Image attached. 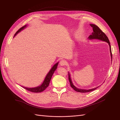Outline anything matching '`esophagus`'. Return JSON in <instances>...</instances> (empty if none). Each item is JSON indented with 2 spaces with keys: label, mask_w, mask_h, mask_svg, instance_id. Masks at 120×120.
<instances>
[{
  "label": "esophagus",
  "mask_w": 120,
  "mask_h": 120,
  "mask_svg": "<svg viewBox=\"0 0 120 120\" xmlns=\"http://www.w3.org/2000/svg\"><path fill=\"white\" fill-rule=\"evenodd\" d=\"M60 64L61 66H65L67 64V62L65 60H62L60 62Z\"/></svg>",
  "instance_id": "1"
}]
</instances>
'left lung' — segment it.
Listing matches in <instances>:
<instances>
[{
  "label": "left lung",
  "mask_w": 120,
  "mask_h": 120,
  "mask_svg": "<svg viewBox=\"0 0 120 120\" xmlns=\"http://www.w3.org/2000/svg\"><path fill=\"white\" fill-rule=\"evenodd\" d=\"M90 26L91 27H92L93 28V32L92 33L91 35H90L89 37V38L90 39H99L100 40L102 41H104L105 42H106L107 43H108V44H109V48H110V54H111V58H112V52H111V46L110 45V42L109 41V39L108 38V37H107V36L105 35V34L103 32L102 30H101L97 26H96V25L94 24H90ZM68 80L70 81V85L71 86L72 88H73V89L77 92H81V93H85V92H90L94 90H96V89H97V87H95L94 89H90V90H82V89H78V88L75 87L72 84V81L71 78V76L70 73H68Z\"/></svg>",
  "instance_id": "8db88e82"
}]
</instances>
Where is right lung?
<instances>
[{
  "label": "right lung",
  "instance_id": "right-lung-1",
  "mask_svg": "<svg viewBox=\"0 0 120 120\" xmlns=\"http://www.w3.org/2000/svg\"><path fill=\"white\" fill-rule=\"evenodd\" d=\"M26 27V25H25L24 26L21 27V28L19 29L16 31V33L15 34L14 36H15V35H16V34H17L19 32V31H20L24 29ZM58 64V63H57L56 64H55L53 66V67L52 68L51 70H50L49 72L47 74L45 80H44V81L43 82V83H42V84L41 86L36 87H34V88H28V87H26L24 86H22V87H23V88L27 90L31 91V92H33L38 93V92H41L43 91L44 90H45L46 88L49 86V82H50V80H51L52 75H53V73L56 70Z\"/></svg>",
  "mask_w": 120,
  "mask_h": 120
}]
</instances>
